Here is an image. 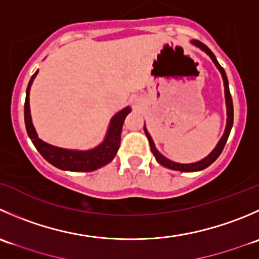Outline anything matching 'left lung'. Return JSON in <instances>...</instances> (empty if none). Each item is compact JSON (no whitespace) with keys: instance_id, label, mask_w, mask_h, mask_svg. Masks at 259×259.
Masks as SVG:
<instances>
[{"instance_id":"1","label":"left lung","mask_w":259,"mask_h":259,"mask_svg":"<svg viewBox=\"0 0 259 259\" xmlns=\"http://www.w3.org/2000/svg\"><path fill=\"white\" fill-rule=\"evenodd\" d=\"M192 42H193V44H195V45H196V47L201 48V49L204 50V52L206 53L207 55H210V58H211V59H212V62L215 63V66H217L218 69H219V71L222 72L223 79H224V87H225V99H227L228 121H227V129H225L224 135H223V137H222V139H220V142L218 143L217 148H215V149L212 150V152L210 153V154L207 155L206 158H204V159L200 160V162L191 163V164H181V163H175V162H172V160L167 159V158H165V157H163V155L160 154V153L158 152L157 149H155L154 143H153V139H152V138H150L149 133H148L147 129H145V127H144L145 135H147L148 140H149L150 149H152V153H153V154H154V157H155V159H157V162L159 163V164L164 165V167L170 168V169H175V170H181V172H196V170H202V169H205V168L209 167L210 164H212V163H214L215 160L218 159V157H219V155L222 154L223 149H224L225 143H227L228 138H229V134H230V130H232L233 120H234V110H233V100H232V95H230V91H229V83H228V78H227V74H225L224 68H223V67L220 66L219 62H218L217 58H215L214 53H212L211 50H210L209 48L206 47V45L202 44V42L199 41V40H195V41H192Z\"/></svg>"}]
</instances>
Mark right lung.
I'll return each instance as SVG.
<instances>
[{
  "label": "right lung",
  "instance_id": "obj_1",
  "mask_svg": "<svg viewBox=\"0 0 259 259\" xmlns=\"http://www.w3.org/2000/svg\"><path fill=\"white\" fill-rule=\"evenodd\" d=\"M36 73L37 71L32 74L31 79H30L29 84H27L26 99H25L24 106V116L27 135L30 137V139H31L32 144L35 145L37 152L44 157V159H47L54 167L64 170H74V172H83V170L84 172H90V170H95L97 168L104 167L107 163L111 162L120 147L122 124H124V120L126 117V115L130 112L129 107L121 110L119 114L115 115L114 119L111 120V125H110L106 138L102 142V144H100L95 149L87 150V152H79V150H68L62 149V148L58 147H53V145L47 144V143L42 142V140H40L37 138L36 132H35L34 126H32L31 116H30L29 92L30 86H31Z\"/></svg>",
  "mask_w": 259,
  "mask_h": 259
}]
</instances>
